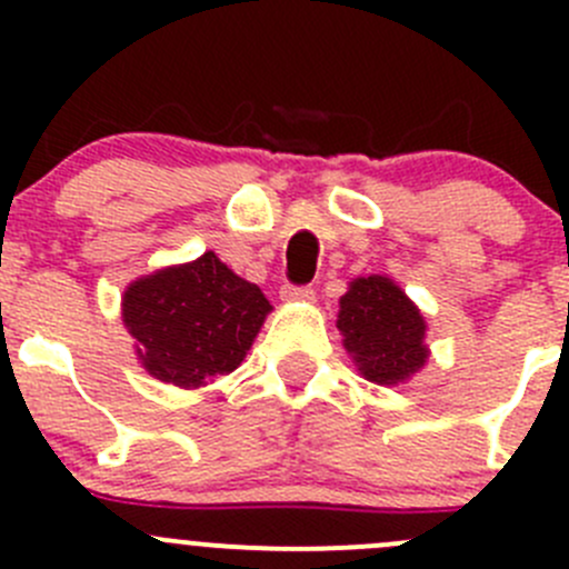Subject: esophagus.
Segmentation results:
<instances>
[{"instance_id":"obj_1","label":"esophagus","mask_w":569,"mask_h":569,"mask_svg":"<svg viewBox=\"0 0 569 569\" xmlns=\"http://www.w3.org/2000/svg\"><path fill=\"white\" fill-rule=\"evenodd\" d=\"M280 297H283L286 302H313L317 291H313L311 286H283Z\"/></svg>"}]
</instances>
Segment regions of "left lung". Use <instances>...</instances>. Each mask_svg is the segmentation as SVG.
Wrapping results in <instances>:
<instances>
[{
    "label": "left lung",
    "instance_id": "8db88e82",
    "mask_svg": "<svg viewBox=\"0 0 569 569\" xmlns=\"http://www.w3.org/2000/svg\"><path fill=\"white\" fill-rule=\"evenodd\" d=\"M338 330L360 375L377 386H396L423 369L427 321L410 297L382 274L355 278L341 297Z\"/></svg>",
    "mask_w": 569,
    "mask_h": 569
}]
</instances>
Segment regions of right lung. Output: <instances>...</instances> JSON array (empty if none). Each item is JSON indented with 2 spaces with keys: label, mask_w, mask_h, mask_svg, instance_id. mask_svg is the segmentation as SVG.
<instances>
[{
  "label": "right lung",
  "mask_w": 569,
  "mask_h": 569,
  "mask_svg": "<svg viewBox=\"0 0 569 569\" xmlns=\"http://www.w3.org/2000/svg\"><path fill=\"white\" fill-rule=\"evenodd\" d=\"M272 311L256 283L214 252L137 278L123 295V325L137 358L157 380L200 388L231 375Z\"/></svg>",
  "instance_id": "obj_1"
}]
</instances>
